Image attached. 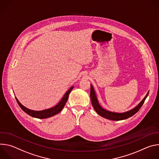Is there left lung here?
Masks as SVG:
<instances>
[{
  "label": "left lung",
  "mask_w": 159,
  "mask_h": 159,
  "mask_svg": "<svg viewBox=\"0 0 159 159\" xmlns=\"http://www.w3.org/2000/svg\"><path fill=\"white\" fill-rule=\"evenodd\" d=\"M90 99H91L93 106L94 109H95V111L98 112V114H99L101 116L107 118L108 120H114V121H120V120L127 119V118L133 116L134 114H136V113H137L139 111V109L141 108V107L143 104L147 97L148 95V93L147 94V95L144 98V99L140 102V103L137 107L128 111V112H123V113L112 112L106 111V110L104 109L103 108H102V107H101V106L99 105V104L98 101L96 96L95 94V92H94L93 87L92 85H90Z\"/></svg>",
  "instance_id": "obj_1"
}]
</instances>
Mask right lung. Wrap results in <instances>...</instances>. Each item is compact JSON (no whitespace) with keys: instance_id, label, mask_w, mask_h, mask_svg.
Instances as JSON below:
<instances>
[{"instance_id":"obj_1","label":"right lung","mask_w":159,"mask_h":159,"mask_svg":"<svg viewBox=\"0 0 159 159\" xmlns=\"http://www.w3.org/2000/svg\"><path fill=\"white\" fill-rule=\"evenodd\" d=\"M74 86L71 87L69 90H67V92L65 94L64 96L63 97V98L61 99V101L55 107L48 109H45L43 111H33V110H30L26 107H25V106H22L21 104H20V102L18 101V100L16 99V101L19 104V106H20V107L26 113L32 117L34 118H39V119H44V118H50L52 117L57 114H58V112H60L62 109L63 108L65 104H66L68 98H69V94L70 93V91L73 89Z\"/></svg>"}]
</instances>
